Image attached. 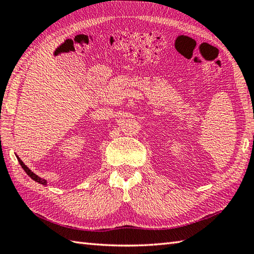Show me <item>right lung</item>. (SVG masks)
I'll use <instances>...</instances> for the list:
<instances>
[{
    "label": "right lung",
    "instance_id": "obj_1",
    "mask_svg": "<svg viewBox=\"0 0 254 254\" xmlns=\"http://www.w3.org/2000/svg\"><path fill=\"white\" fill-rule=\"evenodd\" d=\"M17 157V160H18V163L21 164V166H22V168L23 170L25 171V173L27 174V175L32 178L33 181H35V182H37V183H39V184H42V185H45V186H47V181L46 180H43L42 177H39V176H37L36 174L35 173H33L31 170H29V168L25 165V164L23 163V161L21 160V158H19L18 156H16Z\"/></svg>",
    "mask_w": 254,
    "mask_h": 254
}]
</instances>
